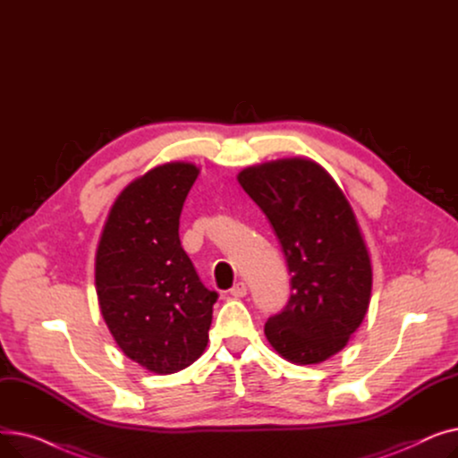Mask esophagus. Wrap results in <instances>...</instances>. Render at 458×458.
<instances>
[{"instance_id":"esophagus-1","label":"esophagus","mask_w":458,"mask_h":458,"mask_svg":"<svg viewBox=\"0 0 458 458\" xmlns=\"http://www.w3.org/2000/svg\"><path fill=\"white\" fill-rule=\"evenodd\" d=\"M247 284L245 282H237L232 290H230V295L232 297H235V299H242V297H245L247 295Z\"/></svg>"}]
</instances>
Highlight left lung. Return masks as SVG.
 I'll return each instance as SVG.
<instances>
[{"label":"left lung","instance_id":"left-lung-1","mask_svg":"<svg viewBox=\"0 0 458 458\" xmlns=\"http://www.w3.org/2000/svg\"><path fill=\"white\" fill-rule=\"evenodd\" d=\"M237 180L266 213L292 275L267 340L293 364H319L347 345L371 297V261L351 204L310 159L249 166Z\"/></svg>","mask_w":458,"mask_h":458}]
</instances>
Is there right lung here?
<instances>
[{
  "instance_id": "add662e5",
  "label": "right lung",
  "mask_w": 458,
  "mask_h": 458,
  "mask_svg": "<svg viewBox=\"0 0 458 458\" xmlns=\"http://www.w3.org/2000/svg\"><path fill=\"white\" fill-rule=\"evenodd\" d=\"M199 176L166 163L130 183L96 252V293L116 345L154 373H176L204 352L213 304L180 243V215Z\"/></svg>"
}]
</instances>
